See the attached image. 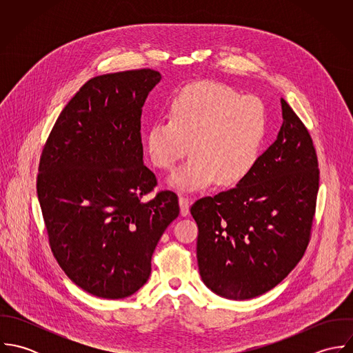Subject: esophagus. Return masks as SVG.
<instances>
[{
	"label": "esophagus",
	"instance_id": "1",
	"mask_svg": "<svg viewBox=\"0 0 353 353\" xmlns=\"http://www.w3.org/2000/svg\"><path fill=\"white\" fill-rule=\"evenodd\" d=\"M189 205H190V200L185 196H179V208H181V214L182 216H188L189 214Z\"/></svg>",
	"mask_w": 353,
	"mask_h": 353
}]
</instances>
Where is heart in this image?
<instances>
[{
	"label": "heart",
	"mask_w": 353,
	"mask_h": 353,
	"mask_svg": "<svg viewBox=\"0 0 353 353\" xmlns=\"http://www.w3.org/2000/svg\"><path fill=\"white\" fill-rule=\"evenodd\" d=\"M266 134L262 101L228 85L201 81L181 90L170 104V121L153 122L145 136L152 164L171 170L189 152L193 157L170 176V185L194 192L217 181L242 182L258 161Z\"/></svg>",
	"instance_id": "1"
}]
</instances>
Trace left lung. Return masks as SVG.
I'll return each instance as SVG.
<instances>
[{"label": "left lung", "mask_w": 353, "mask_h": 353, "mask_svg": "<svg viewBox=\"0 0 353 353\" xmlns=\"http://www.w3.org/2000/svg\"><path fill=\"white\" fill-rule=\"evenodd\" d=\"M283 125L236 188L194 202L197 261L214 294L246 301L279 283L307 249L319 188L311 136L281 99Z\"/></svg>", "instance_id": "1"}]
</instances>
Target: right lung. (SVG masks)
Masks as SVG:
<instances>
[{
    "instance_id": "add662e5",
    "label": "right lung",
    "mask_w": 353,
    "mask_h": 353,
    "mask_svg": "<svg viewBox=\"0 0 353 353\" xmlns=\"http://www.w3.org/2000/svg\"><path fill=\"white\" fill-rule=\"evenodd\" d=\"M161 74L152 69L87 81L59 114L37 182L51 252L85 292L123 299L150 279L152 254L179 214L144 165L143 105Z\"/></svg>"
}]
</instances>
